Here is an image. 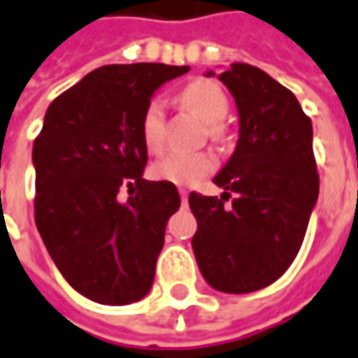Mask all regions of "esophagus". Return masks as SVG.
Returning <instances> with one entry per match:
<instances>
[{
	"mask_svg": "<svg viewBox=\"0 0 358 358\" xmlns=\"http://www.w3.org/2000/svg\"><path fill=\"white\" fill-rule=\"evenodd\" d=\"M180 198H182V202H184V203L188 202V190H184V188H180Z\"/></svg>",
	"mask_w": 358,
	"mask_h": 358,
	"instance_id": "1",
	"label": "esophagus"
}]
</instances>
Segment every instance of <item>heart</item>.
Returning <instances> with one entry per match:
<instances>
[{
  "mask_svg": "<svg viewBox=\"0 0 358 358\" xmlns=\"http://www.w3.org/2000/svg\"><path fill=\"white\" fill-rule=\"evenodd\" d=\"M180 99L196 117L202 118L206 124H210L208 129L214 138L222 136V127L217 122L228 117L229 101L217 83L208 79L192 80L190 85L182 89ZM141 134L144 146L150 152L160 150L164 141V105L160 99H152L144 108L141 118ZM214 168H216V160L208 152H170L158 158L150 168V172L158 180L188 186L206 174H210Z\"/></svg>",
  "mask_w": 358,
  "mask_h": 358,
  "instance_id": "1",
  "label": "heart"
}]
</instances>
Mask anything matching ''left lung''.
I'll return each instance as SVG.
<instances>
[{"mask_svg":"<svg viewBox=\"0 0 358 358\" xmlns=\"http://www.w3.org/2000/svg\"><path fill=\"white\" fill-rule=\"evenodd\" d=\"M217 79L236 99L240 138L214 176L224 194L188 196L198 222L192 248L214 289L252 293L278 281L301 248L319 198L313 124L295 94L262 69L234 63Z\"/></svg>","mask_w":358,"mask_h":358,"instance_id":"obj_1","label":"left lung"}]
</instances>
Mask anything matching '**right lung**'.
I'll list each match as a JSON object with an SVG mask.
<instances>
[{
	"instance_id": "right-lung-1",
	"label": "right lung",
	"mask_w": 358,
	"mask_h": 358,
	"mask_svg": "<svg viewBox=\"0 0 358 358\" xmlns=\"http://www.w3.org/2000/svg\"><path fill=\"white\" fill-rule=\"evenodd\" d=\"M190 67L105 65L49 105L33 144L35 224L67 283L101 305L141 301L155 281L172 182L142 178L148 150L141 118L152 94ZM129 188L120 203L117 190Z\"/></svg>"
}]
</instances>
